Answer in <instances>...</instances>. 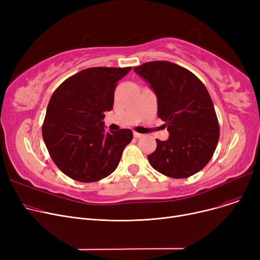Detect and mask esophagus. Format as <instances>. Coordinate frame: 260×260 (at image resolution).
Returning a JSON list of instances; mask_svg holds the SVG:
<instances>
[{"mask_svg": "<svg viewBox=\"0 0 260 260\" xmlns=\"http://www.w3.org/2000/svg\"><path fill=\"white\" fill-rule=\"evenodd\" d=\"M142 134H139V133H137V132H134V137L135 138H141L142 137Z\"/></svg>", "mask_w": 260, "mask_h": 260, "instance_id": "esophagus-1", "label": "esophagus"}]
</instances>
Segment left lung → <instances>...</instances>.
Instances as JSON below:
<instances>
[{
	"instance_id": "1",
	"label": "left lung",
	"mask_w": 260,
	"mask_h": 260,
	"mask_svg": "<svg viewBox=\"0 0 260 260\" xmlns=\"http://www.w3.org/2000/svg\"><path fill=\"white\" fill-rule=\"evenodd\" d=\"M155 91L158 117L170 133L167 141L156 140L147 156L159 173L187 178L206 167L219 139V123L210 93L186 68L169 61H152L134 67Z\"/></svg>"
}]
</instances>
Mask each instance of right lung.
<instances>
[{
    "label": "right lung",
    "mask_w": 260,
    "mask_h": 260,
    "mask_svg": "<svg viewBox=\"0 0 260 260\" xmlns=\"http://www.w3.org/2000/svg\"><path fill=\"white\" fill-rule=\"evenodd\" d=\"M131 68H86L53 91L42 136L54 165L70 178L94 182L117 169L133 132H105L103 119L113 108L118 81Z\"/></svg>",
    "instance_id": "1"
}]
</instances>
